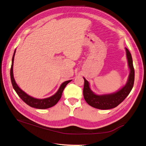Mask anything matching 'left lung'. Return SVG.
I'll return each instance as SVG.
<instances>
[{
  "label": "left lung",
  "instance_id": "1",
  "mask_svg": "<svg viewBox=\"0 0 146 146\" xmlns=\"http://www.w3.org/2000/svg\"><path fill=\"white\" fill-rule=\"evenodd\" d=\"M127 58L130 69L128 80L125 86L117 92L110 94L97 95L93 92L90 88L89 82L84 77V87H83V97L85 101L90 106L101 110L111 109L118 106L125 100L132 90L134 83V68L133 66L132 58L131 52L125 48Z\"/></svg>",
  "mask_w": 146,
  "mask_h": 146
}]
</instances>
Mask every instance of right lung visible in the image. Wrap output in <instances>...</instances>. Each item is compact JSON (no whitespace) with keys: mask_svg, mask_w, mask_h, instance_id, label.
I'll list each match as a JSON object with an SVG mask.
<instances>
[{"mask_svg":"<svg viewBox=\"0 0 146 146\" xmlns=\"http://www.w3.org/2000/svg\"><path fill=\"white\" fill-rule=\"evenodd\" d=\"M15 49L13 57H12V65L11 68V79L12 86H13L14 89L15 90V92L19 95L22 100H23L26 104L29 105L30 107H34L36 108H38V109H46V108H50L52 106H54L58 103V102L60 100V99L61 97L62 93H63L65 86H66L68 83H69L71 80H68L63 82L61 85L60 88L58 89L57 92L54 95L50 97L43 98V99H38L35 98L33 97H31L29 95H27L26 92H24L23 90H21L17 84L15 83V81L14 78V74H13V64H14V56L15 53Z\"/></svg>","mask_w":146,"mask_h":146,"instance_id":"right-lung-1","label":"right lung"}]
</instances>
